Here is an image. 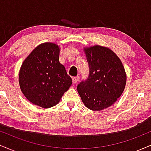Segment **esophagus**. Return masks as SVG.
Listing matches in <instances>:
<instances>
[{"mask_svg":"<svg viewBox=\"0 0 151 151\" xmlns=\"http://www.w3.org/2000/svg\"><path fill=\"white\" fill-rule=\"evenodd\" d=\"M79 77H74L73 78H72V81H73V84H77V81H79Z\"/></svg>","mask_w":151,"mask_h":151,"instance_id":"1","label":"esophagus"}]
</instances>
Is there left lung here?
Here are the masks:
<instances>
[{"mask_svg":"<svg viewBox=\"0 0 151 151\" xmlns=\"http://www.w3.org/2000/svg\"><path fill=\"white\" fill-rule=\"evenodd\" d=\"M89 75L77 86L85 106L98 111L111 106L125 89L126 74L119 57L108 47L94 45L84 48Z\"/></svg>","mask_w":151,"mask_h":151,"instance_id":"left-lung-1","label":"left lung"}]
</instances>
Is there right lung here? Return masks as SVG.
I'll list each match as a JSON object with an SVG mask.
<instances>
[{
	"mask_svg": "<svg viewBox=\"0 0 151 151\" xmlns=\"http://www.w3.org/2000/svg\"><path fill=\"white\" fill-rule=\"evenodd\" d=\"M60 47L45 42L36 47L22 62L19 84L26 99L42 108L52 107L60 102L72 80L60 63Z\"/></svg>",
	"mask_w": 151,
	"mask_h": 151,
	"instance_id": "1",
	"label": "right lung"
}]
</instances>
